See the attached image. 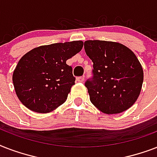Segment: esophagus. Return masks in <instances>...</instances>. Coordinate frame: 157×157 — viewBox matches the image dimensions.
<instances>
[{
	"label": "esophagus",
	"mask_w": 157,
	"mask_h": 157,
	"mask_svg": "<svg viewBox=\"0 0 157 157\" xmlns=\"http://www.w3.org/2000/svg\"><path fill=\"white\" fill-rule=\"evenodd\" d=\"M84 80H85V77H84V76H79V77H76V81H78V82H83Z\"/></svg>",
	"instance_id": "34e87169"
}]
</instances>
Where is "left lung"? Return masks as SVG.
Instances as JSON below:
<instances>
[{
  "instance_id": "obj_1",
  "label": "left lung",
  "mask_w": 157,
  "mask_h": 157,
  "mask_svg": "<svg viewBox=\"0 0 157 157\" xmlns=\"http://www.w3.org/2000/svg\"><path fill=\"white\" fill-rule=\"evenodd\" d=\"M84 47L94 63L93 80L86 82L91 103L108 115L129 109L139 98L144 81L136 55L113 41L86 40Z\"/></svg>"
}]
</instances>
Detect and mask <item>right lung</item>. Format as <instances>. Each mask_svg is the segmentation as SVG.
Wrapping results in <instances>:
<instances>
[{
	"label": "right lung",
	"mask_w": 157,
	"mask_h": 157,
	"mask_svg": "<svg viewBox=\"0 0 157 157\" xmlns=\"http://www.w3.org/2000/svg\"><path fill=\"white\" fill-rule=\"evenodd\" d=\"M83 41L54 43L34 48L18 61L13 83L18 99L38 113H48L65 103L75 85L72 68L66 63L83 47Z\"/></svg>",
	"instance_id": "1"
}]
</instances>
